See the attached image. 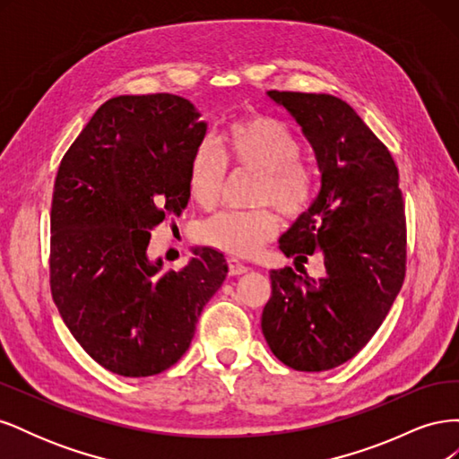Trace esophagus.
I'll list each match as a JSON object with an SVG mask.
<instances>
[{
    "instance_id": "34e87169",
    "label": "esophagus",
    "mask_w": 459,
    "mask_h": 459,
    "mask_svg": "<svg viewBox=\"0 0 459 459\" xmlns=\"http://www.w3.org/2000/svg\"><path fill=\"white\" fill-rule=\"evenodd\" d=\"M228 270H230V275H243L248 272V268L238 258H228Z\"/></svg>"
}]
</instances>
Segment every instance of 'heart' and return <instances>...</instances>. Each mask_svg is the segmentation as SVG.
<instances>
[{
  "mask_svg": "<svg viewBox=\"0 0 459 459\" xmlns=\"http://www.w3.org/2000/svg\"><path fill=\"white\" fill-rule=\"evenodd\" d=\"M224 157L238 169L256 172V204L270 203L289 218L300 216L314 197V176L299 159L300 145L283 122L251 117L230 124L221 135ZM226 178V162L212 142H203L189 164L191 199L212 206ZM280 230L272 208L226 211L204 220L199 228L203 243L233 256H253Z\"/></svg>",
  "mask_w": 459,
  "mask_h": 459,
  "instance_id": "obj_1",
  "label": "heart"
}]
</instances>
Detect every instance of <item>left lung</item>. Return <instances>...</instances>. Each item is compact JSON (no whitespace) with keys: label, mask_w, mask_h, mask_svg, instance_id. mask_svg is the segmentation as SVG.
Wrapping results in <instances>:
<instances>
[{"label":"left lung","mask_w":459,"mask_h":459,"mask_svg":"<svg viewBox=\"0 0 459 459\" xmlns=\"http://www.w3.org/2000/svg\"><path fill=\"white\" fill-rule=\"evenodd\" d=\"M314 149L322 187L280 238L285 256L322 253L325 277L272 270L262 333L297 371L349 362L379 329L406 273V218L398 169L356 110L329 93L268 91Z\"/></svg>","instance_id":"left-lung-1"}]
</instances>
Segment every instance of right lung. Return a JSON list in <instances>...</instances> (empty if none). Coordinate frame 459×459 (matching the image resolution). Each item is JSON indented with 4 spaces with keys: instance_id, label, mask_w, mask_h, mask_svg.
Returning a JSON list of instances; mask_svg holds the SVG:
<instances>
[{
    "instance_id": "obj_1",
    "label": "right lung",
    "mask_w": 459,
    "mask_h": 459,
    "mask_svg": "<svg viewBox=\"0 0 459 459\" xmlns=\"http://www.w3.org/2000/svg\"><path fill=\"white\" fill-rule=\"evenodd\" d=\"M172 93L118 95L95 110L65 152L51 203V295L97 364L149 377L189 349L228 264L193 248L182 270L151 260V230L179 216L206 122Z\"/></svg>"
}]
</instances>
